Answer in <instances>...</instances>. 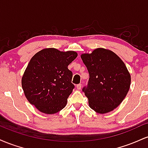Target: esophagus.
I'll use <instances>...</instances> for the list:
<instances>
[{"label":"esophagus","mask_w":148,"mask_h":148,"mask_svg":"<svg viewBox=\"0 0 148 148\" xmlns=\"http://www.w3.org/2000/svg\"><path fill=\"white\" fill-rule=\"evenodd\" d=\"M81 86H82V85H81V84L76 85V88H77V90H81Z\"/></svg>","instance_id":"esophagus-1"}]
</instances>
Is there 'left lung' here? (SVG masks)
<instances>
[{"label": "left lung", "instance_id": "8db88e82", "mask_svg": "<svg viewBox=\"0 0 148 148\" xmlns=\"http://www.w3.org/2000/svg\"><path fill=\"white\" fill-rule=\"evenodd\" d=\"M81 58L90 75L88 86L83 88L89 106L101 114L112 111L130 90L131 75L126 65L114 52L103 48L81 54Z\"/></svg>", "mask_w": 148, "mask_h": 148}]
</instances>
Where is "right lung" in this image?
<instances>
[{
  "label": "right lung",
  "mask_w": 148,
  "mask_h": 148,
  "mask_svg": "<svg viewBox=\"0 0 148 148\" xmlns=\"http://www.w3.org/2000/svg\"><path fill=\"white\" fill-rule=\"evenodd\" d=\"M74 51L44 49L30 59L21 79L25 97L46 114L56 113L67 104L74 86L68 65L77 57Z\"/></svg>",
  "instance_id": "right-lung-1"
}]
</instances>
